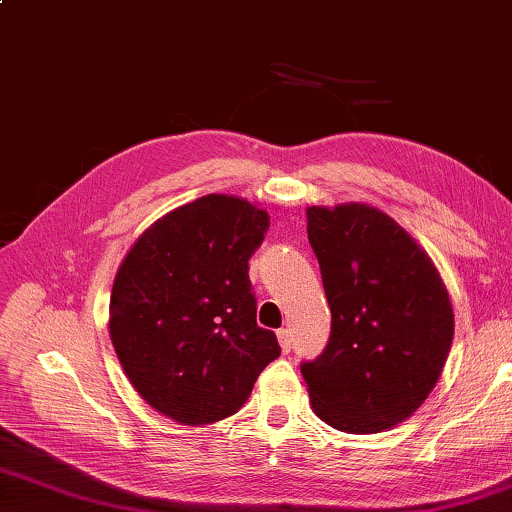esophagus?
I'll return each mask as SVG.
<instances>
[{"mask_svg":"<svg viewBox=\"0 0 512 512\" xmlns=\"http://www.w3.org/2000/svg\"><path fill=\"white\" fill-rule=\"evenodd\" d=\"M277 340H280V347H282L284 353L291 351V347H293L291 331H288V329H280V331H277Z\"/></svg>","mask_w":512,"mask_h":512,"instance_id":"1","label":"esophagus"}]
</instances>
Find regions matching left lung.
I'll list each match as a JSON object with an SVG mask.
<instances>
[{"label":"left lung","instance_id":"1","mask_svg":"<svg viewBox=\"0 0 512 512\" xmlns=\"http://www.w3.org/2000/svg\"><path fill=\"white\" fill-rule=\"evenodd\" d=\"M331 336L302 362L313 412L376 434L423 405L448 360L454 313L439 271L392 217L365 203L306 210Z\"/></svg>","mask_w":512,"mask_h":512}]
</instances>
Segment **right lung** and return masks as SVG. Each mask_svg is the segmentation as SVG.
Returning a JSON list of instances; mask_svg holds the SVG:
<instances>
[{"label":"right lung","mask_w":512,"mask_h":512,"mask_svg":"<svg viewBox=\"0 0 512 512\" xmlns=\"http://www.w3.org/2000/svg\"><path fill=\"white\" fill-rule=\"evenodd\" d=\"M268 224L253 203L208 194L154 221L118 268L111 345L143 401L176 423L235 414L280 356L248 280Z\"/></svg>","instance_id":"right-lung-1"}]
</instances>
